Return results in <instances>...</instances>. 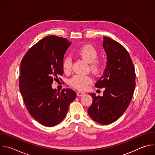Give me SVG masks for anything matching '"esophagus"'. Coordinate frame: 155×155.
Here are the masks:
<instances>
[{"instance_id": "34e87169", "label": "esophagus", "mask_w": 155, "mask_h": 155, "mask_svg": "<svg viewBox=\"0 0 155 155\" xmlns=\"http://www.w3.org/2000/svg\"><path fill=\"white\" fill-rule=\"evenodd\" d=\"M77 94L78 96H83V95L84 94V93H83V92H81V91H78L77 93Z\"/></svg>"}]
</instances>
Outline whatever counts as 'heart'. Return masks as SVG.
Instances as JSON below:
<instances>
[{
	"instance_id": "b5f03b06",
	"label": "heart",
	"mask_w": 155,
	"mask_h": 155,
	"mask_svg": "<svg viewBox=\"0 0 155 155\" xmlns=\"http://www.w3.org/2000/svg\"><path fill=\"white\" fill-rule=\"evenodd\" d=\"M75 54L89 62L90 69L95 74H99L102 71L104 62L101 59L97 58L99 53L97 49L91 45H84L77 50ZM72 61L70 57L65 58L62 63V67L65 73H70L72 71ZM92 82V78L89 75H76L69 80V84L77 90H84L87 86Z\"/></svg>"
}]
</instances>
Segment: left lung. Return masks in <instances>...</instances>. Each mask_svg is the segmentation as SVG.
I'll return each mask as SVG.
<instances>
[{
	"instance_id": "left-lung-1",
	"label": "left lung",
	"mask_w": 155,
	"mask_h": 155,
	"mask_svg": "<svg viewBox=\"0 0 155 155\" xmlns=\"http://www.w3.org/2000/svg\"><path fill=\"white\" fill-rule=\"evenodd\" d=\"M102 45L107 66L95 86L105 90L102 96L89 94L93 99L87 113L97 123L108 124L117 120L128 107L136 87V72L128 51L120 43L104 37Z\"/></svg>"
}]
</instances>
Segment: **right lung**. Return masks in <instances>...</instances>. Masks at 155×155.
I'll use <instances>...</instances> for the list:
<instances>
[{"instance_id": "1", "label": "right lung", "mask_w": 155, "mask_h": 155, "mask_svg": "<svg viewBox=\"0 0 155 155\" xmlns=\"http://www.w3.org/2000/svg\"><path fill=\"white\" fill-rule=\"evenodd\" d=\"M71 43L65 38L47 36L29 48L21 62V94L29 113L44 126L52 127L63 120L77 96L69 88L57 92L51 86L64 74V55Z\"/></svg>"}]
</instances>
